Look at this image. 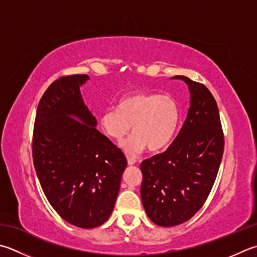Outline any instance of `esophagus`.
<instances>
[{
    "label": "esophagus",
    "mask_w": 257,
    "mask_h": 257,
    "mask_svg": "<svg viewBox=\"0 0 257 257\" xmlns=\"http://www.w3.org/2000/svg\"><path fill=\"white\" fill-rule=\"evenodd\" d=\"M127 160H128V165H135L136 164V162H137V160H136L134 157H130V156H128L127 157Z\"/></svg>",
    "instance_id": "obj_1"
}]
</instances>
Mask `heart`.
Returning <instances> with one entry per match:
<instances>
[{"label":"heart","instance_id":"heart-1","mask_svg":"<svg viewBox=\"0 0 257 257\" xmlns=\"http://www.w3.org/2000/svg\"><path fill=\"white\" fill-rule=\"evenodd\" d=\"M100 127L109 138L121 140L132 130V137L122 143L127 154L135 155L146 147L157 153L167 147L179 123V105L172 95L136 91L120 101L119 108L100 115Z\"/></svg>","mask_w":257,"mask_h":257}]
</instances>
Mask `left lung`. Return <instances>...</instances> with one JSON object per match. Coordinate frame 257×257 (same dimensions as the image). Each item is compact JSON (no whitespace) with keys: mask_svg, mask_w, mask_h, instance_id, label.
<instances>
[{"mask_svg":"<svg viewBox=\"0 0 257 257\" xmlns=\"http://www.w3.org/2000/svg\"><path fill=\"white\" fill-rule=\"evenodd\" d=\"M174 78L189 85L187 118L165 153L140 165L144 208L155 224L164 227L187 222L203 207L224 153V133L212 92L184 75Z\"/></svg>","mask_w":257,"mask_h":257,"instance_id":"left-lung-1","label":"left lung"}]
</instances>
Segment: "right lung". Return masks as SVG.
Listing matches in <instances>:
<instances>
[{"instance_id":"right-lung-1","label":"right lung","mask_w":257,"mask_h":257,"mask_svg":"<svg viewBox=\"0 0 257 257\" xmlns=\"http://www.w3.org/2000/svg\"><path fill=\"white\" fill-rule=\"evenodd\" d=\"M87 74L63 75L45 90L35 114L32 157L45 197L68 223L102 225L111 215L127 159L95 129L82 101Z\"/></svg>"}]
</instances>
